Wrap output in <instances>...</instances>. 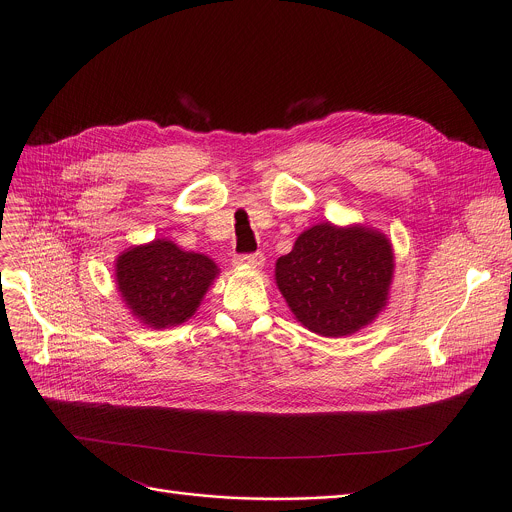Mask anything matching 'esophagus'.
Masks as SVG:
<instances>
[{
  "mask_svg": "<svg viewBox=\"0 0 512 512\" xmlns=\"http://www.w3.org/2000/svg\"><path fill=\"white\" fill-rule=\"evenodd\" d=\"M263 261H265V255L261 251H257V253H239L233 259V263L237 267H261Z\"/></svg>",
  "mask_w": 512,
  "mask_h": 512,
  "instance_id": "1",
  "label": "esophagus"
}]
</instances>
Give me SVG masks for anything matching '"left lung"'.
I'll return each instance as SVG.
<instances>
[{
    "label": "left lung",
    "instance_id": "8db88e82",
    "mask_svg": "<svg viewBox=\"0 0 512 512\" xmlns=\"http://www.w3.org/2000/svg\"><path fill=\"white\" fill-rule=\"evenodd\" d=\"M393 251L385 235L328 223L302 233L277 259L275 279L291 312L312 332L348 336L387 304Z\"/></svg>",
    "mask_w": 512,
    "mask_h": 512
}]
</instances>
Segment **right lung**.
Segmentation results:
<instances>
[{"instance_id": "add662e5", "label": "right lung", "mask_w": 512, "mask_h": 512, "mask_svg": "<svg viewBox=\"0 0 512 512\" xmlns=\"http://www.w3.org/2000/svg\"><path fill=\"white\" fill-rule=\"evenodd\" d=\"M216 265L170 241L133 247L117 259V285L129 310L152 328L186 322L198 308Z\"/></svg>"}]
</instances>
